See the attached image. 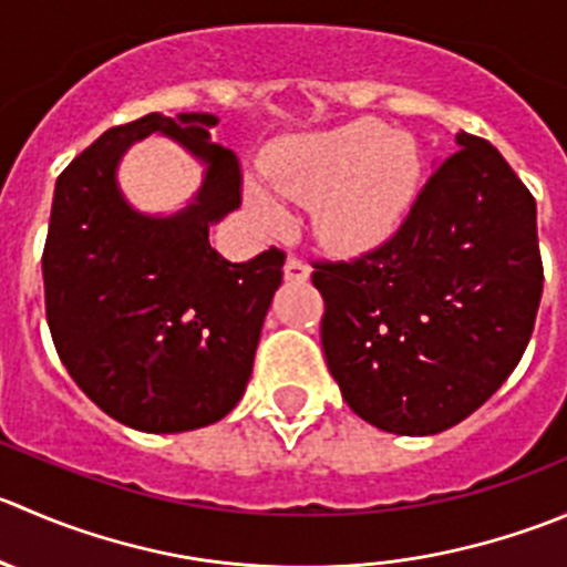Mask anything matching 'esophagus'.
<instances>
[{
  "instance_id": "esophagus-1",
  "label": "esophagus",
  "mask_w": 567,
  "mask_h": 567,
  "mask_svg": "<svg viewBox=\"0 0 567 567\" xmlns=\"http://www.w3.org/2000/svg\"><path fill=\"white\" fill-rule=\"evenodd\" d=\"M285 279H290V282H305V279H310V266L301 262L299 257L290 255L288 260H285Z\"/></svg>"
}]
</instances>
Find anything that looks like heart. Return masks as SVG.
Listing matches in <instances>:
<instances>
[{"mask_svg": "<svg viewBox=\"0 0 567 567\" xmlns=\"http://www.w3.org/2000/svg\"><path fill=\"white\" fill-rule=\"evenodd\" d=\"M266 168L279 194L312 205L323 244L357 255L401 227L421 185L423 157L410 135L360 118L296 137L268 157ZM249 205L266 224L282 221V210L260 190H251Z\"/></svg>", "mask_w": 567, "mask_h": 567, "instance_id": "b5f03b06", "label": "heart"}]
</instances>
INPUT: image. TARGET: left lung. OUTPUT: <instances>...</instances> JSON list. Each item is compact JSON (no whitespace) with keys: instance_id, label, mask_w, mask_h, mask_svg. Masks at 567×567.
I'll list each match as a JSON object with an SVG mask.
<instances>
[{"instance_id":"left-lung-1","label":"left lung","mask_w":567,"mask_h":567,"mask_svg":"<svg viewBox=\"0 0 567 567\" xmlns=\"http://www.w3.org/2000/svg\"><path fill=\"white\" fill-rule=\"evenodd\" d=\"M457 146L388 244L312 271L329 373L393 435H437L480 410L540 307L535 196L493 144L457 132Z\"/></svg>"}]
</instances>
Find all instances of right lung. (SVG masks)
<instances>
[{"mask_svg":"<svg viewBox=\"0 0 567 567\" xmlns=\"http://www.w3.org/2000/svg\"><path fill=\"white\" fill-rule=\"evenodd\" d=\"M213 113H150L113 126L54 185L43 246L47 321L82 393L132 430L174 435L216 423L244 395L285 255L229 262L210 227L240 207V168L210 141ZM172 136L206 166L195 202L150 217L114 168L132 143Z\"/></svg>","mask_w":567,"mask_h":567,"instance_id":"add662e5","label":"right lung"}]
</instances>
